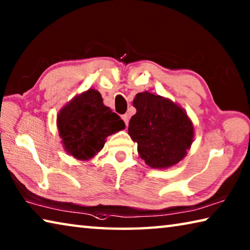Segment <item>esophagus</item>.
<instances>
[{
	"label": "esophagus",
	"mask_w": 250,
	"mask_h": 250,
	"mask_svg": "<svg viewBox=\"0 0 250 250\" xmlns=\"http://www.w3.org/2000/svg\"><path fill=\"white\" fill-rule=\"evenodd\" d=\"M122 120L125 121V125L128 126V124H129V120H130V116L128 115V113H125V115H124L122 116Z\"/></svg>",
	"instance_id": "esophagus-1"
}]
</instances>
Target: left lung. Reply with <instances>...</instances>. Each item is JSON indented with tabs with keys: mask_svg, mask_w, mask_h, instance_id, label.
<instances>
[{
	"mask_svg": "<svg viewBox=\"0 0 250 250\" xmlns=\"http://www.w3.org/2000/svg\"><path fill=\"white\" fill-rule=\"evenodd\" d=\"M133 107L137 112L128 132L147 166L159 170L183 160L194 141V125L185 110L171 99L147 91L135 95Z\"/></svg>",
	"mask_w": 250,
	"mask_h": 250,
	"instance_id": "left-lung-1",
	"label": "left lung"
}]
</instances>
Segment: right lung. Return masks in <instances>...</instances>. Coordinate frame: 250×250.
Masks as SVG:
<instances>
[{"label": "right lung", "instance_id": "obj_1", "mask_svg": "<svg viewBox=\"0 0 250 250\" xmlns=\"http://www.w3.org/2000/svg\"><path fill=\"white\" fill-rule=\"evenodd\" d=\"M56 124L64 150L79 161L94 158L109 135L125 128L120 117L104 104L96 89L76 95L59 110Z\"/></svg>", "mask_w": 250, "mask_h": 250}]
</instances>
